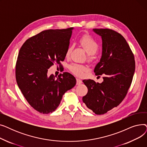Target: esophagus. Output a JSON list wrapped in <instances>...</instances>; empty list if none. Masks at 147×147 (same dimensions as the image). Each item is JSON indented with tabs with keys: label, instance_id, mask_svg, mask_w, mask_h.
Segmentation results:
<instances>
[{
	"label": "esophagus",
	"instance_id": "obj_1",
	"mask_svg": "<svg viewBox=\"0 0 147 147\" xmlns=\"http://www.w3.org/2000/svg\"><path fill=\"white\" fill-rule=\"evenodd\" d=\"M82 83V80L79 79H76V84H80Z\"/></svg>",
	"mask_w": 147,
	"mask_h": 147
}]
</instances>
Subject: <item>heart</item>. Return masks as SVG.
<instances>
[{
  "label": "heart",
  "mask_w": 147,
  "mask_h": 147,
  "mask_svg": "<svg viewBox=\"0 0 147 147\" xmlns=\"http://www.w3.org/2000/svg\"><path fill=\"white\" fill-rule=\"evenodd\" d=\"M81 46L89 55H93L98 49L99 44L94 38L89 35L82 36L79 40ZM73 49V46H70L67 48L65 52V57H68ZM69 69L74 74L78 76H82L84 72L87 70V68L83 65L72 64L69 65Z\"/></svg>",
  "instance_id": "heart-1"
}]
</instances>
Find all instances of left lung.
Here are the masks:
<instances>
[{
	"mask_svg": "<svg viewBox=\"0 0 147 147\" xmlns=\"http://www.w3.org/2000/svg\"><path fill=\"white\" fill-rule=\"evenodd\" d=\"M101 36L102 53L94 72L104 75L101 83L83 80L88 92L83 102L96 114L101 115L117 107L127 93L135 70L134 53L123 36L109 28L93 29Z\"/></svg>",
	"mask_w": 147,
	"mask_h": 147,
	"instance_id": "1",
	"label": "left lung"
}]
</instances>
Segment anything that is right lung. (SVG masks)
Wrapping results in <instances>:
<instances>
[{"mask_svg": "<svg viewBox=\"0 0 147 147\" xmlns=\"http://www.w3.org/2000/svg\"><path fill=\"white\" fill-rule=\"evenodd\" d=\"M73 27L46 30L31 37L21 46L15 66L18 86L28 104L42 114L55 111L63 95L76 83L74 77L64 72L48 76V69L65 58Z\"/></svg>", "mask_w": 147, "mask_h": 147, "instance_id": "add662e5", "label": "right lung"}]
</instances>
